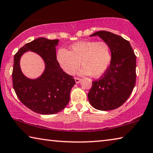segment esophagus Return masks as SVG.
<instances>
[{"label":"esophagus","mask_w":153,"mask_h":153,"mask_svg":"<svg viewBox=\"0 0 153 153\" xmlns=\"http://www.w3.org/2000/svg\"><path fill=\"white\" fill-rule=\"evenodd\" d=\"M75 81H76V84H79V82H81L82 79L80 78H78V77H75Z\"/></svg>","instance_id":"obj_1"}]
</instances>
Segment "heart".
Wrapping results in <instances>:
<instances>
[{
	"instance_id": "obj_1",
	"label": "heart",
	"mask_w": 153,
	"mask_h": 153,
	"mask_svg": "<svg viewBox=\"0 0 153 153\" xmlns=\"http://www.w3.org/2000/svg\"><path fill=\"white\" fill-rule=\"evenodd\" d=\"M57 60L62 69L69 75H74L80 66L82 75L102 76L108 71L111 61L109 45L103 42L84 41L71 46V50L61 48L57 54Z\"/></svg>"
}]
</instances>
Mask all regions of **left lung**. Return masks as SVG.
Instances as JSON below:
<instances>
[{
  "label": "left lung",
  "mask_w": 153,
  "mask_h": 153,
  "mask_svg": "<svg viewBox=\"0 0 153 153\" xmlns=\"http://www.w3.org/2000/svg\"><path fill=\"white\" fill-rule=\"evenodd\" d=\"M90 36H99L108 43L111 61L105 74L93 82L88 93L89 102L97 110H114L127 100L134 88L136 57L130 43L119 35L101 30Z\"/></svg>",
  "instance_id": "8db88e82"
}]
</instances>
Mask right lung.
Listing matches in <instances>:
<instances>
[{"label":"right lung","mask_w":153,"mask_h":153,"mask_svg":"<svg viewBox=\"0 0 153 153\" xmlns=\"http://www.w3.org/2000/svg\"><path fill=\"white\" fill-rule=\"evenodd\" d=\"M59 41L38 38L26 43L14 56L12 79L16 95L24 105L41 114H53L66 107L76 82L63 71L56 59V46ZM32 51L45 60L46 69L39 78L32 80L22 74L19 59L24 52Z\"/></svg>","instance_id":"obj_1"}]
</instances>
